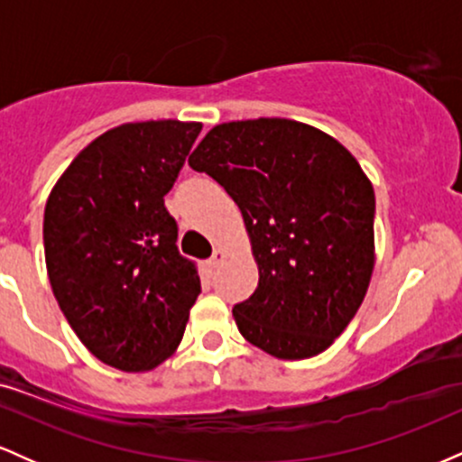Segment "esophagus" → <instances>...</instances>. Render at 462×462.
I'll return each mask as SVG.
<instances>
[{"mask_svg": "<svg viewBox=\"0 0 462 462\" xmlns=\"http://www.w3.org/2000/svg\"><path fill=\"white\" fill-rule=\"evenodd\" d=\"M226 258H227V254L224 252V249H215L213 258H210V264H213V267H221Z\"/></svg>", "mask_w": 462, "mask_h": 462, "instance_id": "34e87169", "label": "esophagus"}]
</instances>
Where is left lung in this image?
Returning <instances> with one entry per match:
<instances>
[{"instance_id": "left-lung-1", "label": "left lung", "mask_w": 462, "mask_h": 462, "mask_svg": "<svg viewBox=\"0 0 462 462\" xmlns=\"http://www.w3.org/2000/svg\"><path fill=\"white\" fill-rule=\"evenodd\" d=\"M235 199L258 286L232 309L238 332L275 358L321 354L363 304L374 272L375 195L326 132L261 116L215 125L190 153Z\"/></svg>"}]
</instances>
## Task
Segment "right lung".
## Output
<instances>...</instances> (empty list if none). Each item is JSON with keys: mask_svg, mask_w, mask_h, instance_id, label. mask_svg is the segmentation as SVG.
Wrapping results in <instances>:
<instances>
[{"mask_svg": "<svg viewBox=\"0 0 462 462\" xmlns=\"http://www.w3.org/2000/svg\"><path fill=\"white\" fill-rule=\"evenodd\" d=\"M198 121H141L97 136L73 158L45 206L51 291L88 352L121 371H150L176 352L201 284L180 256L164 208Z\"/></svg>", "mask_w": 462, "mask_h": 462, "instance_id": "1", "label": "right lung"}]
</instances>
